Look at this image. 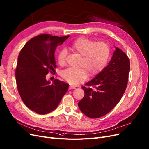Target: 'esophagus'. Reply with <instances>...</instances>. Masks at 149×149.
Instances as JSON below:
<instances>
[{
    "label": "esophagus",
    "mask_w": 149,
    "mask_h": 149,
    "mask_svg": "<svg viewBox=\"0 0 149 149\" xmlns=\"http://www.w3.org/2000/svg\"><path fill=\"white\" fill-rule=\"evenodd\" d=\"M75 87H73V86H71V85H70L69 86V90H71V89H75Z\"/></svg>",
    "instance_id": "obj_1"
}]
</instances>
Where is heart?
Wrapping results in <instances>:
<instances>
[{
  "label": "heart",
  "instance_id": "1",
  "mask_svg": "<svg viewBox=\"0 0 149 149\" xmlns=\"http://www.w3.org/2000/svg\"><path fill=\"white\" fill-rule=\"evenodd\" d=\"M71 49L81 57L80 68L68 69L62 71L61 75L70 85H77L87 79V73L93 76L102 71L107 65L110 56V47L104 41L96 42L86 38H79L70 46ZM68 52L62 49L57 54V61L61 65L65 63Z\"/></svg>",
  "mask_w": 149,
  "mask_h": 149
}]
</instances>
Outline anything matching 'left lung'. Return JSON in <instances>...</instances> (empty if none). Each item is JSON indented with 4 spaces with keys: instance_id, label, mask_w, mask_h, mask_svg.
Returning a JSON list of instances; mask_svg holds the SVG:
<instances>
[{
    "instance_id": "obj_1",
    "label": "left lung",
    "mask_w": 149,
    "mask_h": 149,
    "mask_svg": "<svg viewBox=\"0 0 149 149\" xmlns=\"http://www.w3.org/2000/svg\"><path fill=\"white\" fill-rule=\"evenodd\" d=\"M108 65L82 87L85 95L78 106L86 116L98 118L104 116L119 103L125 92L130 62L121 49L115 47Z\"/></svg>"
}]
</instances>
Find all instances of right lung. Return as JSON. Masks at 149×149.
Returning a JSON list of instances; mask_svg holds the SVG:
<instances>
[{
    "label": "right lung",
    "instance_id": "right-lung-1",
    "mask_svg": "<svg viewBox=\"0 0 149 149\" xmlns=\"http://www.w3.org/2000/svg\"><path fill=\"white\" fill-rule=\"evenodd\" d=\"M69 37L39 35L28 41L18 55L15 71L18 93L26 106L38 114L54 110L68 90V84L55 79L51 84L46 75L55 73V50Z\"/></svg>",
    "mask_w": 149,
    "mask_h": 149
}]
</instances>
